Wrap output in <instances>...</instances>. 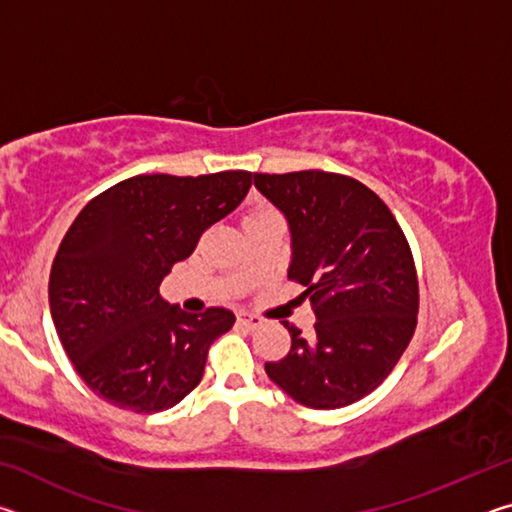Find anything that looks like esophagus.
I'll return each mask as SVG.
<instances>
[{
  "mask_svg": "<svg viewBox=\"0 0 512 512\" xmlns=\"http://www.w3.org/2000/svg\"><path fill=\"white\" fill-rule=\"evenodd\" d=\"M237 323H239L241 327H246V329H257L259 325H262V318L253 316V314H239V316H237Z\"/></svg>",
  "mask_w": 512,
  "mask_h": 512,
  "instance_id": "esophagus-1",
  "label": "esophagus"
}]
</instances>
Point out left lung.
<instances>
[{
  "mask_svg": "<svg viewBox=\"0 0 512 512\" xmlns=\"http://www.w3.org/2000/svg\"><path fill=\"white\" fill-rule=\"evenodd\" d=\"M255 187L289 223L287 275L316 314L314 339L284 323L291 350L266 375L302 406L341 409L391 375L415 332L411 248L386 203L354 178L255 173Z\"/></svg>",
  "mask_w": 512,
  "mask_h": 512,
  "instance_id": "1",
  "label": "left lung"
}]
</instances>
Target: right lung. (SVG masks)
I'll return each instance as SVG.
<instances>
[{"mask_svg": "<svg viewBox=\"0 0 512 512\" xmlns=\"http://www.w3.org/2000/svg\"><path fill=\"white\" fill-rule=\"evenodd\" d=\"M250 183V171L135 176L76 216L51 264L49 309L69 361L103 400L158 413L203 379L207 350L235 314H187L158 287L203 232L244 201Z\"/></svg>", "mask_w": 512, "mask_h": 512, "instance_id": "1", "label": "right lung"}]
</instances>
